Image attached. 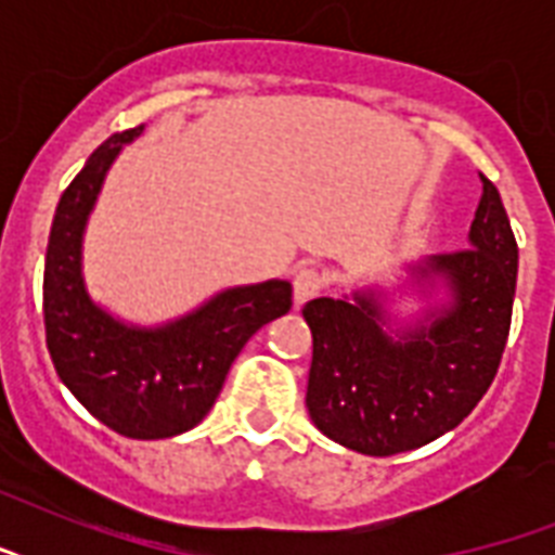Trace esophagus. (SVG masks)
I'll use <instances>...</instances> for the list:
<instances>
[{"instance_id": "1", "label": "esophagus", "mask_w": 555, "mask_h": 555, "mask_svg": "<svg viewBox=\"0 0 555 555\" xmlns=\"http://www.w3.org/2000/svg\"><path fill=\"white\" fill-rule=\"evenodd\" d=\"M322 287H325V276L317 268H299L294 273V299L299 305L320 296Z\"/></svg>"}]
</instances>
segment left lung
Segmentation results:
<instances>
[{
	"label": "left lung",
	"instance_id": "8db88e82",
	"mask_svg": "<svg viewBox=\"0 0 555 555\" xmlns=\"http://www.w3.org/2000/svg\"><path fill=\"white\" fill-rule=\"evenodd\" d=\"M469 227V247L440 253L421 270L443 273L452 305L403 339L379 328L374 296L311 299L308 412L322 435L363 455L426 447L455 429L495 379L509 337L518 244L490 178Z\"/></svg>",
	"mask_w": 555,
	"mask_h": 555
}]
</instances>
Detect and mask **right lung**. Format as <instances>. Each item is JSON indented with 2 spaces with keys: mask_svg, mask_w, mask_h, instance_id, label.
Returning <instances> with one entry per match:
<instances>
[{
  "mask_svg": "<svg viewBox=\"0 0 555 555\" xmlns=\"http://www.w3.org/2000/svg\"><path fill=\"white\" fill-rule=\"evenodd\" d=\"M143 126L91 152L56 204L48 235L42 313L51 363L68 391L108 429L134 440L172 438L204 421L247 339L291 311L287 282L233 287L167 328H129L91 302L80 238L106 169Z\"/></svg>",
  "mask_w": 555,
  "mask_h": 555,
  "instance_id": "add662e5",
  "label": "right lung"
}]
</instances>
